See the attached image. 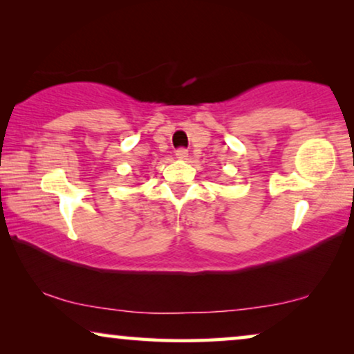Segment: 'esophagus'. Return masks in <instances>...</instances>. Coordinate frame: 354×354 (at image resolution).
Listing matches in <instances>:
<instances>
[{
	"mask_svg": "<svg viewBox=\"0 0 354 354\" xmlns=\"http://www.w3.org/2000/svg\"><path fill=\"white\" fill-rule=\"evenodd\" d=\"M176 156H177L178 159H187V156H188V149H187V148H178L177 151H176Z\"/></svg>",
	"mask_w": 354,
	"mask_h": 354,
	"instance_id": "obj_1",
	"label": "esophagus"
}]
</instances>
